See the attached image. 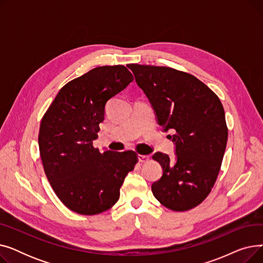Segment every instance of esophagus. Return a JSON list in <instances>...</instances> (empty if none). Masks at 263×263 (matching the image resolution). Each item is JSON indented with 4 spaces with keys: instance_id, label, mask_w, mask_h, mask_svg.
Masks as SVG:
<instances>
[{
    "instance_id": "34e87169",
    "label": "esophagus",
    "mask_w": 263,
    "mask_h": 263,
    "mask_svg": "<svg viewBox=\"0 0 263 263\" xmlns=\"http://www.w3.org/2000/svg\"><path fill=\"white\" fill-rule=\"evenodd\" d=\"M137 160H139L142 163H144V162H147L149 160V157L144 156V155H137Z\"/></svg>"
}]
</instances>
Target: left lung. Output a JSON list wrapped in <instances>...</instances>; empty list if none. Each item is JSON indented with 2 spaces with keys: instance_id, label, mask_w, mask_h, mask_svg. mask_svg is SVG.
Wrapping results in <instances>:
<instances>
[{
  "instance_id": "8db88e82",
  "label": "left lung",
  "mask_w": 263,
  "mask_h": 263,
  "mask_svg": "<svg viewBox=\"0 0 263 263\" xmlns=\"http://www.w3.org/2000/svg\"><path fill=\"white\" fill-rule=\"evenodd\" d=\"M137 85L153 106L157 122L175 144V159L154 155L163 168L151 185L166 208L186 211L209 195L219 173L228 139L218 97L201 81L170 67L130 64Z\"/></svg>"
}]
</instances>
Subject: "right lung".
Returning a JSON list of instances; mask_svg holds the SVG:
<instances>
[{"mask_svg":"<svg viewBox=\"0 0 263 263\" xmlns=\"http://www.w3.org/2000/svg\"><path fill=\"white\" fill-rule=\"evenodd\" d=\"M132 81L124 66L93 68L67 83L41 120L38 145L46 176L73 212L93 215L114 205L124 178L137 162L132 150L100 153L92 146L107 101Z\"/></svg>","mask_w":263,"mask_h":263,"instance_id":"add662e5","label":"right lung"}]
</instances>
